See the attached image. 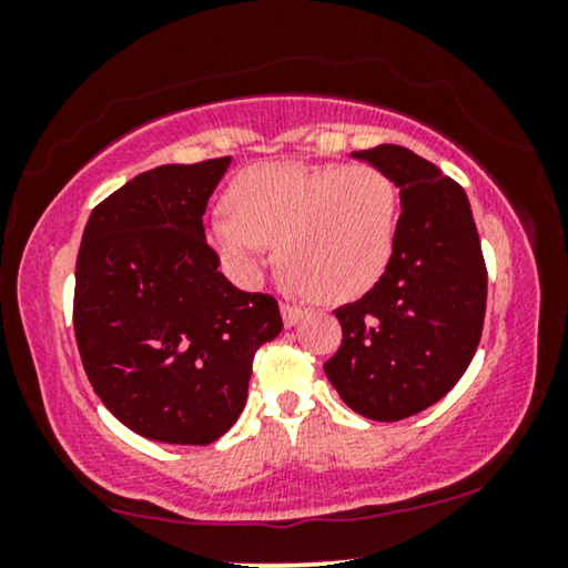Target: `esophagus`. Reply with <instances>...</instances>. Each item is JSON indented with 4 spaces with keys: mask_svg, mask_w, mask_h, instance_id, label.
I'll return each instance as SVG.
<instances>
[{
    "mask_svg": "<svg viewBox=\"0 0 568 568\" xmlns=\"http://www.w3.org/2000/svg\"><path fill=\"white\" fill-rule=\"evenodd\" d=\"M281 313H283V323L285 328H293V325H297V321L305 318V307H297V305H291V303H283L281 305Z\"/></svg>",
    "mask_w": 568,
    "mask_h": 568,
    "instance_id": "obj_1",
    "label": "esophagus"
}]
</instances>
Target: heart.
Segmentation results:
<instances>
[{
    "label": "heart",
    "mask_w": 568,
    "mask_h": 568,
    "mask_svg": "<svg viewBox=\"0 0 568 568\" xmlns=\"http://www.w3.org/2000/svg\"><path fill=\"white\" fill-rule=\"evenodd\" d=\"M227 215L205 233L240 281H255L275 243L285 281L321 301H351L381 281L396 250L398 190L376 165L267 160L230 180Z\"/></svg>",
    "instance_id": "heart-1"
}]
</instances>
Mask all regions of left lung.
Returning <instances> with one entry per match:
<instances>
[{"instance_id":"1","label":"left lung","mask_w":568,"mask_h":568,"mask_svg":"<svg viewBox=\"0 0 568 568\" xmlns=\"http://www.w3.org/2000/svg\"><path fill=\"white\" fill-rule=\"evenodd\" d=\"M400 192L396 250L361 301L341 305L343 343L323 365L348 408L400 420L440 400L464 376L486 315V265L460 185L400 145L351 152Z\"/></svg>"}]
</instances>
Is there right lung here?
Wrapping results in <instances>:
<instances>
[{
  "instance_id": "right-lung-1",
  "label": "right lung",
  "mask_w": 568,
  "mask_h": 568,
  "mask_svg": "<svg viewBox=\"0 0 568 568\" xmlns=\"http://www.w3.org/2000/svg\"><path fill=\"white\" fill-rule=\"evenodd\" d=\"M230 158L142 172L92 210L74 273V335L94 393L160 444L207 446L247 400L277 301L217 271L203 215Z\"/></svg>"
}]
</instances>
